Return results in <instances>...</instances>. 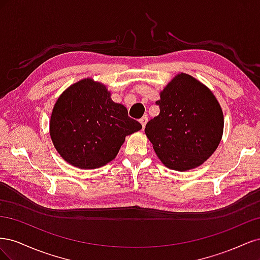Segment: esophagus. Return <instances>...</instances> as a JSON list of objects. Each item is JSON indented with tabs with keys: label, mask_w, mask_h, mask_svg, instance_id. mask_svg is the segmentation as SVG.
I'll return each instance as SVG.
<instances>
[{
	"label": "esophagus",
	"mask_w": 260,
	"mask_h": 260,
	"mask_svg": "<svg viewBox=\"0 0 260 260\" xmlns=\"http://www.w3.org/2000/svg\"><path fill=\"white\" fill-rule=\"evenodd\" d=\"M147 119H148V118H147L146 116H143V117L140 119V122H141V124H142V128H143V129L145 128V124H146V122H147Z\"/></svg>",
	"instance_id": "1"
}]
</instances>
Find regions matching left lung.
Returning <instances> with one entry per match:
<instances>
[{
	"mask_svg": "<svg viewBox=\"0 0 260 260\" xmlns=\"http://www.w3.org/2000/svg\"><path fill=\"white\" fill-rule=\"evenodd\" d=\"M159 115L145 135L160 161L185 171L201 166L216 151L223 133V114L212 92L190 75L179 74L160 92Z\"/></svg>",
	"mask_w": 260,
	"mask_h": 260,
	"instance_id": "obj_1",
	"label": "left lung"
}]
</instances>
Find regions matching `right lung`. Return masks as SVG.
Here are the masks:
<instances>
[{
    "instance_id": "1",
    "label": "right lung",
    "mask_w": 260,
    "mask_h": 260,
    "mask_svg": "<svg viewBox=\"0 0 260 260\" xmlns=\"http://www.w3.org/2000/svg\"><path fill=\"white\" fill-rule=\"evenodd\" d=\"M142 129L106 86L90 78L70 85L54 105L50 135L58 154L81 169L112 161L127 136Z\"/></svg>"
}]
</instances>
